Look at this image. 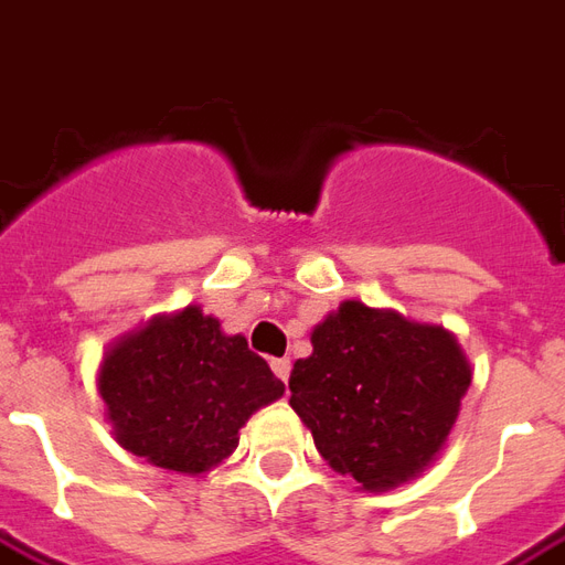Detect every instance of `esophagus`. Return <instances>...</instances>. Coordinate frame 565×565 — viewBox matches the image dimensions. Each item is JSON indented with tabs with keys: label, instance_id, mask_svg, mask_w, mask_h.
<instances>
[{
	"label": "esophagus",
	"instance_id": "esophagus-1",
	"mask_svg": "<svg viewBox=\"0 0 565 565\" xmlns=\"http://www.w3.org/2000/svg\"><path fill=\"white\" fill-rule=\"evenodd\" d=\"M271 372L287 384V379H290V360H287V356H281V360H271Z\"/></svg>",
	"mask_w": 565,
	"mask_h": 565
}]
</instances>
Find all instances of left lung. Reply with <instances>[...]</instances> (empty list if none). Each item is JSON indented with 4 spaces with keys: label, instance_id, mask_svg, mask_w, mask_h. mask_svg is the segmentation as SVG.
<instances>
[{
    "label": "left lung",
    "instance_id": "8db88e82",
    "mask_svg": "<svg viewBox=\"0 0 565 565\" xmlns=\"http://www.w3.org/2000/svg\"><path fill=\"white\" fill-rule=\"evenodd\" d=\"M311 348L290 372V405L320 457L369 493L424 472L472 384L454 332L348 299L315 327Z\"/></svg>",
    "mask_w": 565,
    "mask_h": 565
}]
</instances>
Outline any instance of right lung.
I'll return each mask as SVG.
<instances>
[{"label": "right lung", "instance_id": "add662e5", "mask_svg": "<svg viewBox=\"0 0 565 565\" xmlns=\"http://www.w3.org/2000/svg\"><path fill=\"white\" fill-rule=\"evenodd\" d=\"M99 396L120 448L160 469L202 475L238 448V429L284 396L269 363L186 306L117 339L99 366Z\"/></svg>", "mask_w": 565, "mask_h": 565}]
</instances>
